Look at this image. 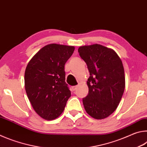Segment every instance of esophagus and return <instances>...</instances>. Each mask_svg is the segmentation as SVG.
<instances>
[{
  "label": "esophagus",
  "mask_w": 147,
  "mask_h": 147,
  "mask_svg": "<svg viewBox=\"0 0 147 147\" xmlns=\"http://www.w3.org/2000/svg\"><path fill=\"white\" fill-rule=\"evenodd\" d=\"M77 88H78V86H73V87H72V89H73V91H75L76 89H77Z\"/></svg>",
  "instance_id": "1"
}]
</instances>
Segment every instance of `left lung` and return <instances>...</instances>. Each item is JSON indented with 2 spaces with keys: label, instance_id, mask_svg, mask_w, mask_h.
Here are the masks:
<instances>
[{
  "label": "left lung",
  "instance_id": "8db88e82",
  "mask_svg": "<svg viewBox=\"0 0 147 147\" xmlns=\"http://www.w3.org/2000/svg\"><path fill=\"white\" fill-rule=\"evenodd\" d=\"M78 51L90 74L87 81L89 93L83 98L84 108L94 119H105L113 113L123 96L125 88L123 63L113 50L101 45L82 46Z\"/></svg>",
  "mask_w": 147,
  "mask_h": 147
}]
</instances>
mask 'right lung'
<instances>
[{
	"label": "right lung",
	"instance_id": "right-lung-1",
	"mask_svg": "<svg viewBox=\"0 0 147 147\" xmlns=\"http://www.w3.org/2000/svg\"><path fill=\"white\" fill-rule=\"evenodd\" d=\"M74 51L73 46L47 45L27 65L24 73L27 96L35 111L45 120L58 117L71 95L64 66Z\"/></svg>",
	"mask_w": 147,
	"mask_h": 147
}]
</instances>
